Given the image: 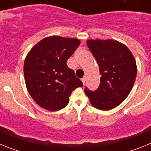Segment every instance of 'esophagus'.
I'll return each instance as SVG.
<instances>
[{
	"label": "esophagus",
	"instance_id": "obj_1",
	"mask_svg": "<svg viewBox=\"0 0 151 151\" xmlns=\"http://www.w3.org/2000/svg\"><path fill=\"white\" fill-rule=\"evenodd\" d=\"M82 82H83L84 85H85V81H86V78H85V77H84V78H82Z\"/></svg>",
	"mask_w": 151,
	"mask_h": 151
}]
</instances>
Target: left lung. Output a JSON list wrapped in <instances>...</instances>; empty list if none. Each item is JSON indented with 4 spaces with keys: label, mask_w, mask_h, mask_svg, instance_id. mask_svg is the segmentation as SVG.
Here are the masks:
<instances>
[{
    "label": "left lung",
    "mask_w": 151,
    "mask_h": 151,
    "mask_svg": "<svg viewBox=\"0 0 151 151\" xmlns=\"http://www.w3.org/2000/svg\"><path fill=\"white\" fill-rule=\"evenodd\" d=\"M87 46L99 66L101 83L94 91L86 88L91 104L101 110L119 106L129 96L137 75L134 56L128 47L116 40L89 39Z\"/></svg>",
    "instance_id": "1"
}]
</instances>
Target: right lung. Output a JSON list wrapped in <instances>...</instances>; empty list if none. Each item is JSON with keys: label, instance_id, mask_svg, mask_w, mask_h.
Wrapping results in <instances>:
<instances>
[{"label": "right lung", "instance_id": "add662e5", "mask_svg": "<svg viewBox=\"0 0 151 151\" xmlns=\"http://www.w3.org/2000/svg\"><path fill=\"white\" fill-rule=\"evenodd\" d=\"M79 45L77 38L50 36L28 53L23 66L26 88L32 99L45 110H62L69 104L72 91L82 87V81L66 65Z\"/></svg>", "mask_w": 151, "mask_h": 151}]
</instances>
